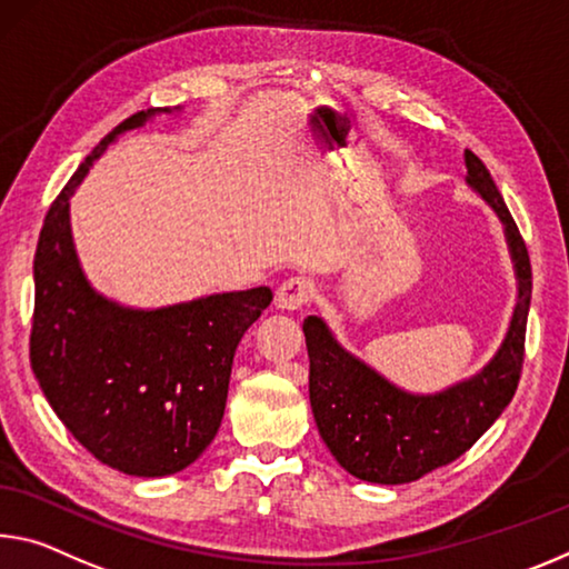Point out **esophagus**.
<instances>
[{
	"label": "esophagus",
	"instance_id": "1",
	"mask_svg": "<svg viewBox=\"0 0 569 569\" xmlns=\"http://www.w3.org/2000/svg\"><path fill=\"white\" fill-rule=\"evenodd\" d=\"M313 296V286L306 278H288L276 291V306L281 311H296Z\"/></svg>",
	"mask_w": 569,
	"mask_h": 569
}]
</instances>
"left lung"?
I'll list each match as a JSON object with an SVG mask.
<instances>
[{"label":"left lung","mask_w":569,"mask_h":569,"mask_svg":"<svg viewBox=\"0 0 569 569\" xmlns=\"http://www.w3.org/2000/svg\"><path fill=\"white\" fill-rule=\"evenodd\" d=\"M466 184L503 224L517 276V303L501 347L473 377L436 395L392 385L339 345L327 321L306 317L309 400L319 436L339 466L369 483H410L463 456L517 392L531 301V266L517 222L483 161L466 151Z\"/></svg>","instance_id":"1"}]
</instances>
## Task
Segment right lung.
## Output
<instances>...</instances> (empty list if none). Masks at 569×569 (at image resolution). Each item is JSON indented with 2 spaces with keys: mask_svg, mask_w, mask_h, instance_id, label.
I'll list each match as a JSON object with an SVG mask.
<instances>
[{
  "mask_svg": "<svg viewBox=\"0 0 569 569\" xmlns=\"http://www.w3.org/2000/svg\"><path fill=\"white\" fill-rule=\"evenodd\" d=\"M171 111L133 113L90 151L50 204L34 252L32 372L80 446L141 479L182 471L212 443L242 333L273 301L258 286L131 309L98 293L80 268L70 197L108 143Z\"/></svg>",
  "mask_w": 569,
  "mask_h": 569,
  "instance_id": "add662e5",
  "label": "right lung"
}]
</instances>
